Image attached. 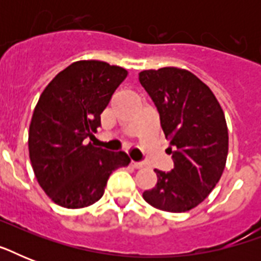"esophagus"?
I'll return each instance as SVG.
<instances>
[{"instance_id":"34e87169","label":"esophagus","mask_w":261,"mask_h":261,"mask_svg":"<svg viewBox=\"0 0 261 261\" xmlns=\"http://www.w3.org/2000/svg\"><path fill=\"white\" fill-rule=\"evenodd\" d=\"M131 167L135 168V169H141L143 167L142 163H137V161H131Z\"/></svg>"}]
</instances>
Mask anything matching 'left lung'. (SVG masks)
<instances>
[{
	"label": "left lung",
	"mask_w": 261,
	"mask_h": 261,
	"mask_svg": "<svg viewBox=\"0 0 261 261\" xmlns=\"http://www.w3.org/2000/svg\"><path fill=\"white\" fill-rule=\"evenodd\" d=\"M160 114L171 172L154 169L157 184L143 192L150 206L168 213H186L214 190L226 165L229 134L225 114L206 84L186 69L161 67L139 73Z\"/></svg>",
	"instance_id": "left-lung-1"
}]
</instances>
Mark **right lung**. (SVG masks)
I'll return each mask as SVG.
<instances>
[{
  "label": "right lung",
  "instance_id": "add662e5",
  "mask_svg": "<svg viewBox=\"0 0 261 261\" xmlns=\"http://www.w3.org/2000/svg\"><path fill=\"white\" fill-rule=\"evenodd\" d=\"M127 70L101 61H77L44 88L28 133L32 169L48 198L83 208L101 198L110 174L127 167L124 151L85 145L100 127V115Z\"/></svg>",
  "mask_w": 261,
  "mask_h": 261
}]
</instances>
